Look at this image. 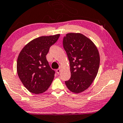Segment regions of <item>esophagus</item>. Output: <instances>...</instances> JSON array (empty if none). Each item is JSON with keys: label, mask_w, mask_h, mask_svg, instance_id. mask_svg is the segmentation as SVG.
Listing matches in <instances>:
<instances>
[{"label": "esophagus", "mask_w": 123, "mask_h": 123, "mask_svg": "<svg viewBox=\"0 0 123 123\" xmlns=\"http://www.w3.org/2000/svg\"><path fill=\"white\" fill-rule=\"evenodd\" d=\"M60 71H61V68H59L57 69H56V71L57 74H59V73H60Z\"/></svg>", "instance_id": "34e87169"}]
</instances>
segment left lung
Segmentation results:
<instances>
[{
  "mask_svg": "<svg viewBox=\"0 0 123 123\" xmlns=\"http://www.w3.org/2000/svg\"><path fill=\"white\" fill-rule=\"evenodd\" d=\"M63 45L70 64L71 78L65 81L71 92L87 89L98 74L100 56L93 42L81 34L69 33L63 37Z\"/></svg>",
  "mask_w": 123,
  "mask_h": 123,
  "instance_id": "1",
  "label": "left lung"
}]
</instances>
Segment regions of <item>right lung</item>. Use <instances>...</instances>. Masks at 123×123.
Instances as JSON below:
<instances>
[{
	"label": "right lung",
	"instance_id": "obj_1",
	"mask_svg": "<svg viewBox=\"0 0 123 123\" xmlns=\"http://www.w3.org/2000/svg\"><path fill=\"white\" fill-rule=\"evenodd\" d=\"M59 36V34L40 36L29 42L20 52L17 60L18 76L32 93H43L52 83L55 71L50 67L46 55Z\"/></svg>",
	"mask_w": 123,
	"mask_h": 123
}]
</instances>
